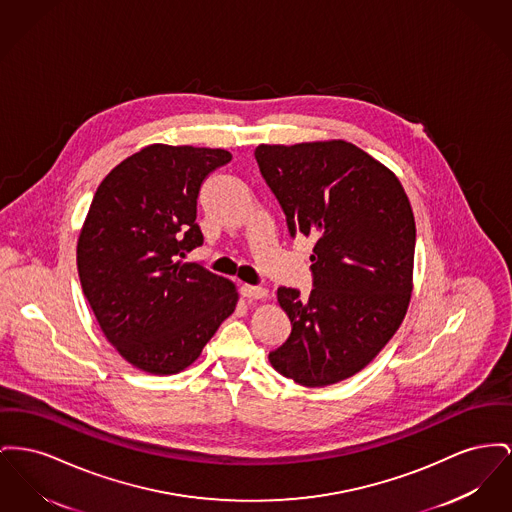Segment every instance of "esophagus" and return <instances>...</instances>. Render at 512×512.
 I'll return each instance as SVG.
<instances>
[{
	"label": "esophagus",
	"instance_id": "esophagus-1",
	"mask_svg": "<svg viewBox=\"0 0 512 512\" xmlns=\"http://www.w3.org/2000/svg\"><path fill=\"white\" fill-rule=\"evenodd\" d=\"M241 296L247 300H265L269 296V290L263 286H251V284H241Z\"/></svg>",
	"mask_w": 512,
	"mask_h": 512
}]
</instances>
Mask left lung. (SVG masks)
<instances>
[{"instance_id":"8db88e82","label":"left lung","mask_w":512,"mask_h":512,"mask_svg":"<svg viewBox=\"0 0 512 512\" xmlns=\"http://www.w3.org/2000/svg\"><path fill=\"white\" fill-rule=\"evenodd\" d=\"M288 232L315 238L313 290L280 286L292 323L272 367L303 387L344 381L398 331L412 294L416 222L398 178L346 141L259 145Z\"/></svg>"}]
</instances>
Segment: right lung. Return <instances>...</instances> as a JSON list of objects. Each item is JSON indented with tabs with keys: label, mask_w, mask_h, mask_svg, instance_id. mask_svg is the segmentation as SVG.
Returning <instances> with one entry per match:
<instances>
[{
	"label": "right lung",
	"mask_w": 512,
	"mask_h": 512,
	"mask_svg": "<svg viewBox=\"0 0 512 512\" xmlns=\"http://www.w3.org/2000/svg\"><path fill=\"white\" fill-rule=\"evenodd\" d=\"M224 149L151 145L98 185L77 241L85 298L123 360L172 375L197 360L238 303L236 286L199 263L197 197L228 164Z\"/></svg>",
	"instance_id": "obj_1"
}]
</instances>
